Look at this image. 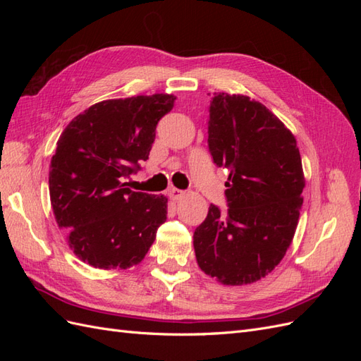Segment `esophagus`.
Listing matches in <instances>:
<instances>
[{
	"mask_svg": "<svg viewBox=\"0 0 361 361\" xmlns=\"http://www.w3.org/2000/svg\"><path fill=\"white\" fill-rule=\"evenodd\" d=\"M169 195H170V199H171L173 202H178V200H180L182 197H185V191H180V190H178V188H171V190L169 191Z\"/></svg>",
	"mask_w": 361,
	"mask_h": 361,
	"instance_id": "esophagus-1",
	"label": "esophagus"
}]
</instances>
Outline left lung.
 I'll use <instances>...</instances> for the list:
<instances>
[{
	"label": "left lung",
	"mask_w": 361,
	"mask_h": 361,
	"mask_svg": "<svg viewBox=\"0 0 361 361\" xmlns=\"http://www.w3.org/2000/svg\"><path fill=\"white\" fill-rule=\"evenodd\" d=\"M207 133L214 162L228 170V209L209 206L195 259L223 285H250L280 264L297 231L305 185L297 140L264 104L227 93L211 99Z\"/></svg>",
	"instance_id": "8db88e82"
}]
</instances>
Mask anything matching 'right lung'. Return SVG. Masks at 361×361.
<instances>
[{
    "instance_id": "add662e5",
    "label": "right lung",
    "mask_w": 361,
    "mask_h": 361,
    "mask_svg": "<svg viewBox=\"0 0 361 361\" xmlns=\"http://www.w3.org/2000/svg\"><path fill=\"white\" fill-rule=\"evenodd\" d=\"M155 93L97 102L64 128L49 166L54 216L73 255L99 269L138 265L167 220L166 195L135 192L129 178L149 158L174 104Z\"/></svg>"
}]
</instances>
